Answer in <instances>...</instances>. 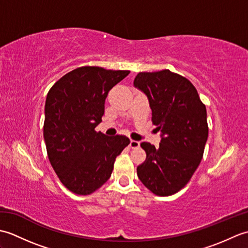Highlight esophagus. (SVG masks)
<instances>
[{
  "mask_svg": "<svg viewBox=\"0 0 248 248\" xmlns=\"http://www.w3.org/2000/svg\"><path fill=\"white\" fill-rule=\"evenodd\" d=\"M140 141L139 140H130V147L131 148H138V147H140Z\"/></svg>",
  "mask_w": 248,
  "mask_h": 248,
  "instance_id": "1",
  "label": "esophagus"
}]
</instances>
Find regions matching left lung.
I'll use <instances>...</instances> for the list:
<instances>
[{
  "label": "left lung",
  "instance_id": "1",
  "mask_svg": "<svg viewBox=\"0 0 248 248\" xmlns=\"http://www.w3.org/2000/svg\"><path fill=\"white\" fill-rule=\"evenodd\" d=\"M134 86L148 98L152 123L162 138L159 148L140 144L147 156L138 166V176L154 194L170 196L186 186L202 159L207 109L193 84L168 69L140 72Z\"/></svg>",
  "mask_w": 248,
  "mask_h": 248
}]
</instances>
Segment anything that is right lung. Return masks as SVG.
<instances>
[{
	"label": "right lung",
	"instance_id": "1",
	"mask_svg": "<svg viewBox=\"0 0 248 248\" xmlns=\"http://www.w3.org/2000/svg\"><path fill=\"white\" fill-rule=\"evenodd\" d=\"M129 70L80 67L62 77L46 94L44 139L61 182L78 195L97 191L112 175L116 156L130 144L124 135L97 132L108 92Z\"/></svg>",
	"mask_w": 248,
	"mask_h": 248
}]
</instances>
